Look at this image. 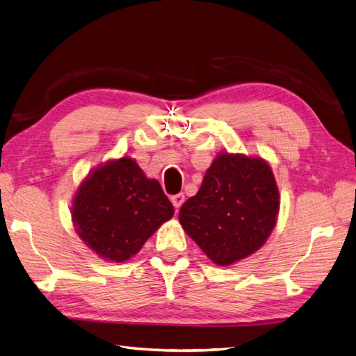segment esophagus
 I'll return each mask as SVG.
<instances>
[{"instance_id":"esophagus-1","label":"esophagus","mask_w":356,"mask_h":356,"mask_svg":"<svg viewBox=\"0 0 356 356\" xmlns=\"http://www.w3.org/2000/svg\"><path fill=\"white\" fill-rule=\"evenodd\" d=\"M184 200H186V197H184V193H177V195H173V197H170V201H172V204L175 206V209H179L181 206H183V202H184Z\"/></svg>"}]
</instances>
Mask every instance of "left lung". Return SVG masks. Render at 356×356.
Instances as JSON below:
<instances>
[{
	"mask_svg": "<svg viewBox=\"0 0 356 356\" xmlns=\"http://www.w3.org/2000/svg\"><path fill=\"white\" fill-rule=\"evenodd\" d=\"M280 193L261 158L221 154L195 197L179 209V222L218 266H230L264 244L277 222Z\"/></svg>",
	"mask_w": 356,
	"mask_h": 356,
	"instance_id": "1",
	"label": "left lung"
}]
</instances>
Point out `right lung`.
I'll return each instance as SVG.
<instances>
[{"label":"right lung","mask_w":356,"mask_h":356,"mask_svg":"<svg viewBox=\"0 0 356 356\" xmlns=\"http://www.w3.org/2000/svg\"><path fill=\"white\" fill-rule=\"evenodd\" d=\"M172 215V202L158 181L146 178L127 156L93 170L72 207L79 238L99 257L117 263L134 257Z\"/></svg>","instance_id":"obj_1"}]
</instances>
